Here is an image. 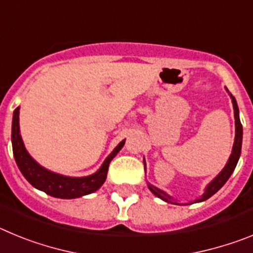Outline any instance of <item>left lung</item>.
<instances>
[{"mask_svg":"<svg viewBox=\"0 0 253 253\" xmlns=\"http://www.w3.org/2000/svg\"><path fill=\"white\" fill-rule=\"evenodd\" d=\"M229 95H231L232 104H233L234 119H236V138H234V144H233V149H232V154H231V157H229V160H228L227 165L224 166V169H223L222 171H220V173H219V175L216 176V177L214 178V180L211 181V182H210L207 187H205L204 194H203V195L200 196L199 199H196L194 203L204 202V200L209 199L210 196H213L214 194H215L216 191H218V190L220 189V187H222L225 182H227L228 178L231 177L232 172L234 171V169H236V166H237V162H238V160H240L241 149H242V134H243L242 124H241L240 111H238V106H237L236 99H234L233 96H232V93H229ZM148 187L152 193L154 194V195L157 196V198L162 199V200H165L166 203L181 205V204H178L175 199L172 198V196H169V194L165 193V191H162V190H160L158 187L153 186V185H151V184H148ZM191 204H193V203H191Z\"/></svg>","mask_w":253,"mask_h":253,"instance_id":"1","label":"left lung"}]
</instances>
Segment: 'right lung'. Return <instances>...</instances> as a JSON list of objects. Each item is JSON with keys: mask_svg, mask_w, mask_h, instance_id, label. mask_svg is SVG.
<instances>
[{"mask_svg": "<svg viewBox=\"0 0 253 253\" xmlns=\"http://www.w3.org/2000/svg\"><path fill=\"white\" fill-rule=\"evenodd\" d=\"M20 107H16L13 111L12 116V133H11V140H12L13 157L16 161L17 167L20 169L24 177L30 182L35 189L42 190L45 194L54 198L59 199H76L81 198L84 195H88L99 190L101 185L106 180L107 169L111 160L119 153L120 149L124 146L125 139L116 146V148L107 156L104 161L102 166L97 169V172L84 177H69V176L59 175L55 172L44 169L34 161L28 151L25 149L24 142L20 135L19 125V114Z\"/></svg>", "mask_w": 253, "mask_h": 253, "instance_id": "add662e5", "label": "right lung"}]
</instances>
